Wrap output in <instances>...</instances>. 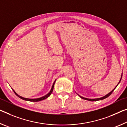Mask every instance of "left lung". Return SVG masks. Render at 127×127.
I'll list each match as a JSON object with an SVG mask.
<instances>
[{"mask_svg":"<svg viewBox=\"0 0 127 127\" xmlns=\"http://www.w3.org/2000/svg\"><path fill=\"white\" fill-rule=\"evenodd\" d=\"M122 77H121V78H120V81H119V82L118 83V84L120 83V81H121V79H122ZM118 84L117 85V86L118 85ZM116 86L115 87V88H116ZM115 89H113L112 90L111 92L110 93H109L108 94H107V95H106L105 96H103V97H102V98H96V99H88V98H84V97H82V96H80V97H81V98H82V99H85V100H89V101H96V100H102V99H105V98H107L108 96H109L112 93V92H114V90H115Z\"/></svg>","mask_w":127,"mask_h":127,"instance_id":"8db88e82","label":"left lung"}]
</instances>
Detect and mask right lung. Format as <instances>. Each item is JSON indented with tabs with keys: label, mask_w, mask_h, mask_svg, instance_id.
<instances>
[{
	"label": "right lung",
	"mask_w": 127,
	"mask_h": 127,
	"mask_svg": "<svg viewBox=\"0 0 127 127\" xmlns=\"http://www.w3.org/2000/svg\"><path fill=\"white\" fill-rule=\"evenodd\" d=\"M55 81H56V80H55V81H54L53 85V86H52V88H51V90H50V92L49 93H48L47 94H46V95L42 96V97H41V98H36V99H29V98H23V97H22V96H20V95H18V94H16V93L15 91H14L13 90V91L14 92V93H15L16 95L17 96H19V98H21V99H24V100H28V101H31V102H38V101H41V100H44V99H46V98L49 97V96L50 95H51V94L52 93V92H53V91L54 84H55Z\"/></svg>",
	"instance_id": "1"
}]
</instances>
